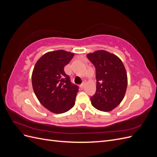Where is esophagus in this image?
I'll use <instances>...</instances> for the list:
<instances>
[{"instance_id": "34e87169", "label": "esophagus", "mask_w": 157, "mask_h": 157, "mask_svg": "<svg viewBox=\"0 0 157 157\" xmlns=\"http://www.w3.org/2000/svg\"><path fill=\"white\" fill-rule=\"evenodd\" d=\"M85 84H86V82L84 81L80 85V88H83L85 86Z\"/></svg>"}]
</instances>
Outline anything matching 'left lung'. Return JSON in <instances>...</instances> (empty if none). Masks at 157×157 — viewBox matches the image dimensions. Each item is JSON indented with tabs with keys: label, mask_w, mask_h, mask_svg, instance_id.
Wrapping results in <instances>:
<instances>
[{
	"label": "left lung",
	"mask_w": 157,
	"mask_h": 157,
	"mask_svg": "<svg viewBox=\"0 0 157 157\" xmlns=\"http://www.w3.org/2000/svg\"><path fill=\"white\" fill-rule=\"evenodd\" d=\"M96 68V92L90 98L92 105L101 111H111L117 107L126 91L128 78L121 59L105 50L87 54Z\"/></svg>",
	"instance_id": "1"
}]
</instances>
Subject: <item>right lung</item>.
Masks as SVG:
<instances>
[{
	"mask_svg": "<svg viewBox=\"0 0 157 157\" xmlns=\"http://www.w3.org/2000/svg\"><path fill=\"white\" fill-rule=\"evenodd\" d=\"M71 52L59 50L47 52L36 61L32 85L40 103L50 111L60 114L75 105L78 86L71 82L64 67L73 58Z\"/></svg>",
	"mask_w": 157,
	"mask_h": 157,
	"instance_id": "obj_1",
	"label": "right lung"
}]
</instances>
